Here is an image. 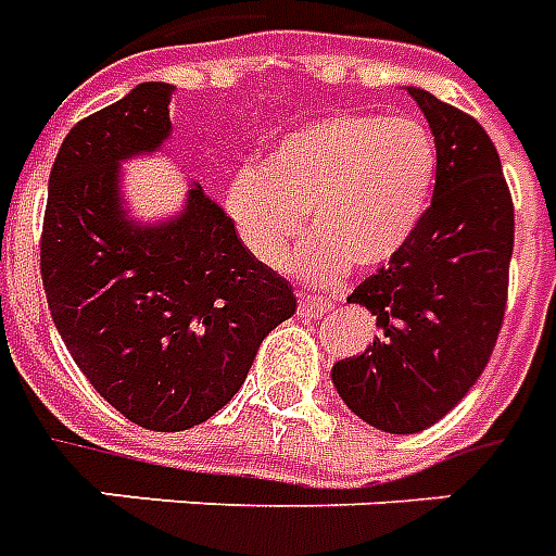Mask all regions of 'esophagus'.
I'll list each match as a JSON object with an SVG mask.
<instances>
[{
    "label": "esophagus",
    "mask_w": 556,
    "mask_h": 556,
    "mask_svg": "<svg viewBox=\"0 0 556 556\" xmlns=\"http://www.w3.org/2000/svg\"><path fill=\"white\" fill-rule=\"evenodd\" d=\"M331 308V300H323V296H303L300 300V317H312V320H320L323 314Z\"/></svg>",
    "instance_id": "1"
}]
</instances>
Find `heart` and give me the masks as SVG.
<instances>
[{
    "label": "heart",
    "mask_w": 556,
    "mask_h": 556,
    "mask_svg": "<svg viewBox=\"0 0 556 556\" xmlns=\"http://www.w3.org/2000/svg\"><path fill=\"white\" fill-rule=\"evenodd\" d=\"M439 169L430 129L415 117H323L279 138L262 169H242L225 190L227 216L260 262L279 268L303 233L305 213L320 230L305 244L312 277L355 262L383 265L421 225Z\"/></svg>",
    "instance_id": "b5f03b06"
}]
</instances>
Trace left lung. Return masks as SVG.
Returning a JSON list of instances; mask_svg holds the SVG:
<instances>
[{
	"label": "left lung",
	"mask_w": 556,
	"mask_h": 556,
	"mask_svg": "<svg viewBox=\"0 0 556 556\" xmlns=\"http://www.w3.org/2000/svg\"><path fill=\"white\" fill-rule=\"evenodd\" d=\"M406 91L435 138V190L413 239L349 294L378 317V338L331 369L349 409L392 435L432 427L479 380L514 253V201L488 132L430 91Z\"/></svg>",
	"instance_id": "1"
}]
</instances>
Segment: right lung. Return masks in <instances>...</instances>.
Wrapping results in <instances>:
<instances>
[{
	"instance_id": "right-lung-1",
	"label": "right lung",
	"mask_w": 556,
	"mask_h": 556,
	"mask_svg": "<svg viewBox=\"0 0 556 556\" xmlns=\"http://www.w3.org/2000/svg\"><path fill=\"white\" fill-rule=\"evenodd\" d=\"M169 83H141L65 135L48 178L39 270L65 349L138 427L207 421L248 378L296 296L236 236L199 185L169 222L141 225L121 201V161L169 138Z\"/></svg>"
}]
</instances>
